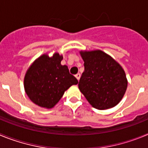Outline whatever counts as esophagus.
<instances>
[{"mask_svg":"<svg viewBox=\"0 0 148 148\" xmlns=\"http://www.w3.org/2000/svg\"><path fill=\"white\" fill-rule=\"evenodd\" d=\"M75 77H76L77 79H78V80L79 81V79H80V78H81V74H80V73H77L76 75H75Z\"/></svg>","mask_w":148,"mask_h":148,"instance_id":"1","label":"esophagus"}]
</instances>
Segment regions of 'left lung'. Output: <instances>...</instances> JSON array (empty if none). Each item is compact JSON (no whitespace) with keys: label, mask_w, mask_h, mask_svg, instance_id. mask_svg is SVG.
I'll use <instances>...</instances> for the list:
<instances>
[{"label":"left lung","mask_w":148,"mask_h":148,"mask_svg":"<svg viewBox=\"0 0 148 148\" xmlns=\"http://www.w3.org/2000/svg\"><path fill=\"white\" fill-rule=\"evenodd\" d=\"M84 71L78 88L98 110L113 108L120 102L127 87L125 73L118 62L101 50L81 51Z\"/></svg>","instance_id":"left-lung-1"}]
</instances>
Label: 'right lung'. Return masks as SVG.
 I'll list each match as a JSON object with an SVG mask.
<instances>
[{"label":"right lung","instance_id":"right-lung-1","mask_svg":"<svg viewBox=\"0 0 148 148\" xmlns=\"http://www.w3.org/2000/svg\"><path fill=\"white\" fill-rule=\"evenodd\" d=\"M63 56L56 53L49 58L44 54L35 60L24 77V89L29 99L41 108H53L78 80L67 66L61 65Z\"/></svg>","mask_w":148,"mask_h":148}]
</instances>
